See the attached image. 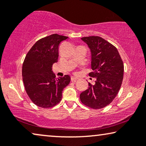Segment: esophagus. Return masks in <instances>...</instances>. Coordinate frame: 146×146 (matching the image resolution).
Instances as JSON below:
<instances>
[{
    "instance_id": "34e87169",
    "label": "esophagus",
    "mask_w": 146,
    "mask_h": 146,
    "mask_svg": "<svg viewBox=\"0 0 146 146\" xmlns=\"http://www.w3.org/2000/svg\"><path fill=\"white\" fill-rule=\"evenodd\" d=\"M78 79V78H76V77H74V76L71 77V81L72 82H76Z\"/></svg>"
}]
</instances>
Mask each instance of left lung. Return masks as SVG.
<instances>
[{
  "label": "left lung",
  "instance_id": "8db88e82",
  "mask_svg": "<svg viewBox=\"0 0 146 146\" xmlns=\"http://www.w3.org/2000/svg\"><path fill=\"white\" fill-rule=\"evenodd\" d=\"M88 46L92 54L89 73L95 78L94 85L82 92V103L92 109L103 108L115 98L120 89L123 78V64L116 48L102 37L92 36L81 38Z\"/></svg>",
  "mask_w": 146,
  "mask_h": 146
}]
</instances>
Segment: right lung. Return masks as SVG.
Here are the masks:
<instances>
[{"mask_svg": "<svg viewBox=\"0 0 146 146\" xmlns=\"http://www.w3.org/2000/svg\"><path fill=\"white\" fill-rule=\"evenodd\" d=\"M68 37L54 34L40 39L30 49L23 64L25 90L37 106L50 108L62 100L64 88L69 84L68 75L56 78L52 70L58 59V46Z\"/></svg>", "mask_w": 146, "mask_h": 146, "instance_id": "right-lung-1", "label": "right lung"}]
</instances>
